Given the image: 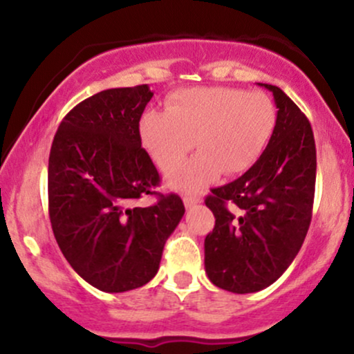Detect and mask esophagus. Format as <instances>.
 I'll use <instances>...</instances> for the list:
<instances>
[{
	"instance_id": "obj_1",
	"label": "esophagus",
	"mask_w": 354,
	"mask_h": 354,
	"mask_svg": "<svg viewBox=\"0 0 354 354\" xmlns=\"http://www.w3.org/2000/svg\"><path fill=\"white\" fill-rule=\"evenodd\" d=\"M183 201H185L186 208H191V206H194V205H196V203H200L201 198H200V194L185 193V196H183Z\"/></svg>"
}]
</instances>
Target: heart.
<instances>
[{"label":"heart","mask_w":354,"mask_h":354,"mask_svg":"<svg viewBox=\"0 0 354 354\" xmlns=\"http://www.w3.org/2000/svg\"><path fill=\"white\" fill-rule=\"evenodd\" d=\"M276 124L270 96L261 91L208 86L174 93L166 111L141 116V143L151 160L181 189H198L221 171H246L266 148ZM202 153L174 167L194 143Z\"/></svg>","instance_id":"heart-1"}]
</instances>
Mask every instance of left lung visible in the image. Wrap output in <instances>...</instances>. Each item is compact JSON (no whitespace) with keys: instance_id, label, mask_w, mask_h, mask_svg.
<instances>
[{"instance_id":"obj_1","label":"left lung","mask_w":354,"mask_h":354,"mask_svg":"<svg viewBox=\"0 0 354 354\" xmlns=\"http://www.w3.org/2000/svg\"><path fill=\"white\" fill-rule=\"evenodd\" d=\"M276 124L266 149L238 180L211 189L214 228L205 238V270L221 290L245 295L273 284L298 254L311 223L316 146L308 118L273 84ZM231 202L239 211L227 209Z\"/></svg>"}]
</instances>
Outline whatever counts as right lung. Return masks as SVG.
<instances>
[{
    "label": "right lung",
    "mask_w": 354,
    "mask_h": 354,
    "mask_svg": "<svg viewBox=\"0 0 354 354\" xmlns=\"http://www.w3.org/2000/svg\"><path fill=\"white\" fill-rule=\"evenodd\" d=\"M148 84L89 96L61 121L48 163V206L61 253L84 281L123 293L151 281L166 239L185 214L178 194L151 206L160 174L141 146Z\"/></svg>",
    "instance_id": "add662e5"
}]
</instances>
